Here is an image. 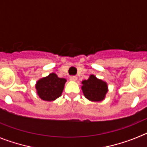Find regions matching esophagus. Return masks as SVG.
I'll return each mask as SVG.
<instances>
[{
    "mask_svg": "<svg viewBox=\"0 0 147 147\" xmlns=\"http://www.w3.org/2000/svg\"><path fill=\"white\" fill-rule=\"evenodd\" d=\"M70 80H71V81L75 82L77 80V77H76V76H70Z\"/></svg>",
    "mask_w": 147,
    "mask_h": 147,
    "instance_id": "1",
    "label": "esophagus"
}]
</instances>
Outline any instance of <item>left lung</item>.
<instances>
[{
	"label": "left lung",
	"instance_id": "left-lung-1",
	"mask_svg": "<svg viewBox=\"0 0 147 147\" xmlns=\"http://www.w3.org/2000/svg\"><path fill=\"white\" fill-rule=\"evenodd\" d=\"M82 84V89L88 99L93 102H99L105 98V94L107 92L106 82L91 75L88 80H84Z\"/></svg>",
	"mask_w": 147,
	"mask_h": 147
}]
</instances>
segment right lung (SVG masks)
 I'll list each match as a JSON object with an SVG mask.
<instances>
[{"label": "right lung", "instance_id": "right-lung-1", "mask_svg": "<svg viewBox=\"0 0 147 147\" xmlns=\"http://www.w3.org/2000/svg\"><path fill=\"white\" fill-rule=\"evenodd\" d=\"M66 80L52 73L39 80L36 85L37 94L44 101H54L59 98L64 89Z\"/></svg>", "mask_w": 147, "mask_h": 147}]
</instances>
